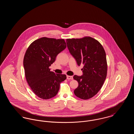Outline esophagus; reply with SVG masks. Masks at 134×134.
Masks as SVG:
<instances>
[{"label": "esophagus", "mask_w": 134, "mask_h": 134, "mask_svg": "<svg viewBox=\"0 0 134 134\" xmlns=\"http://www.w3.org/2000/svg\"><path fill=\"white\" fill-rule=\"evenodd\" d=\"M67 79L68 80H72L73 78V77L68 75V76H67Z\"/></svg>", "instance_id": "esophagus-1"}]
</instances>
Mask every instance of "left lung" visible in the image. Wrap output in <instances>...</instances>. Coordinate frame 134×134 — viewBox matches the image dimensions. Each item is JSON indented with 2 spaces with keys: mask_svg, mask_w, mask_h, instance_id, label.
I'll return each mask as SVG.
<instances>
[{
  "mask_svg": "<svg viewBox=\"0 0 134 134\" xmlns=\"http://www.w3.org/2000/svg\"><path fill=\"white\" fill-rule=\"evenodd\" d=\"M67 46L78 66L84 64L83 75H74L78 82L74 91L77 97L88 99L96 95L102 87L107 75L106 54L101 44L90 37L67 38Z\"/></svg>",
  "mask_w": 134,
  "mask_h": 134,
  "instance_id": "obj_1",
  "label": "left lung"
}]
</instances>
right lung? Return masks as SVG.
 Returning <instances> with one entry per match:
<instances>
[{
	"label": "right lung",
	"mask_w": 134,
	"mask_h": 134,
	"mask_svg": "<svg viewBox=\"0 0 134 134\" xmlns=\"http://www.w3.org/2000/svg\"><path fill=\"white\" fill-rule=\"evenodd\" d=\"M66 48L64 39L43 37L34 41L26 51L24 58L26 79L34 93L42 99L56 96L60 83L66 79V75L55 74L49 68Z\"/></svg>",
	"instance_id": "obj_1"
}]
</instances>
